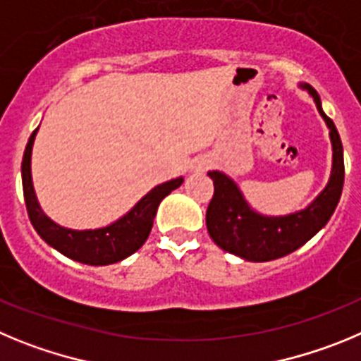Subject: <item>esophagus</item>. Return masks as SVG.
I'll return each instance as SVG.
<instances>
[{
  "label": "esophagus",
  "mask_w": 361,
  "mask_h": 361,
  "mask_svg": "<svg viewBox=\"0 0 361 361\" xmlns=\"http://www.w3.org/2000/svg\"><path fill=\"white\" fill-rule=\"evenodd\" d=\"M209 165V160L207 158H200V160H196L192 164V171H196V173H200V171H203L204 167Z\"/></svg>",
  "instance_id": "1"
}]
</instances>
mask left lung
Instances as JSON below:
<instances>
[{"mask_svg":"<svg viewBox=\"0 0 361 361\" xmlns=\"http://www.w3.org/2000/svg\"><path fill=\"white\" fill-rule=\"evenodd\" d=\"M298 86L313 97L317 109L329 128L333 145V167L326 188L306 209L286 216H264L253 210L235 181L221 171H209L214 181V196L207 209V230L212 241L225 252L252 262L284 257L306 245L333 216L343 187V147L336 126L324 113L317 90L306 82Z\"/></svg>","mask_w":361,"mask_h":361,"instance_id":"left-lung-1","label":"left lung"}]
</instances>
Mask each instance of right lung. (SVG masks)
<instances>
[{"label":"right lung","instance_id":"obj_1","mask_svg":"<svg viewBox=\"0 0 361 361\" xmlns=\"http://www.w3.org/2000/svg\"><path fill=\"white\" fill-rule=\"evenodd\" d=\"M37 131L39 128L28 138L27 149L23 154L21 176L28 217L41 239L66 257L90 266H106L124 261L136 250L142 248L151 233L152 221H154L161 200L173 192L174 188L180 187L183 183V178H174V180L157 185L128 214L113 221L111 225L90 230L66 228V226L57 225L43 212L35 196L34 183H32V147H34Z\"/></svg>","mask_w":361,"mask_h":361}]
</instances>
